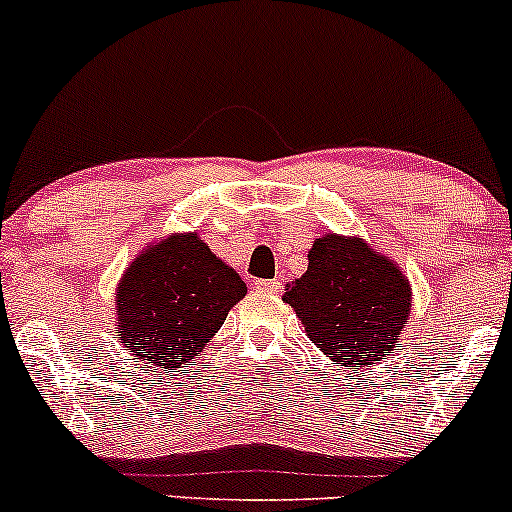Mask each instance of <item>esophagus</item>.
Instances as JSON below:
<instances>
[{"label":"esophagus","mask_w":512,"mask_h":512,"mask_svg":"<svg viewBox=\"0 0 512 512\" xmlns=\"http://www.w3.org/2000/svg\"><path fill=\"white\" fill-rule=\"evenodd\" d=\"M256 290L261 292H278L280 283L278 280H256Z\"/></svg>","instance_id":"34e87169"}]
</instances>
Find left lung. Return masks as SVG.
Returning a JSON list of instances; mask_svg holds the SVG:
<instances>
[{"label": "left lung", "mask_w": 512, "mask_h": 512, "mask_svg": "<svg viewBox=\"0 0 512 512\" xmlns=\"http://www.w3.org/2000/svg\"><path fill=\"white\" fill-rule=\"evenodd\" d=\"M283 300L309 338L336 363L370 365L387 358L411 312V287L396 263L363 239L324 234L309 251L302 278Z\"/></svg>", "instance_id": "obj_1"}]
</instances>
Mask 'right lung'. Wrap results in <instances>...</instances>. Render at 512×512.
Instances as JSON below:
<instances>
[{"instance_id": "obj_1", "label": "right lung", "mask_w": 512, "mask_h": 512, "mask_svg": "<svg viewBox=\"0 0 512 512\" xmlns=\"http://www.w3.org/2000/svg\"><path fill=\"white\" fill-rule=\"evenodd\" d=\"M246 283L198 234H176L132 261L118 287V341L137 360L164 367L191 363Z\"/></svg>"}]
</instances>
